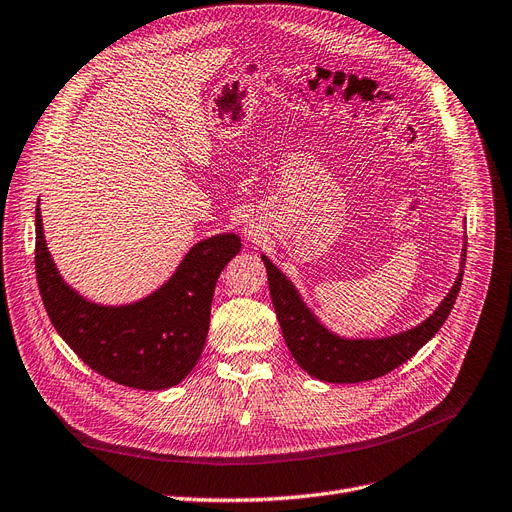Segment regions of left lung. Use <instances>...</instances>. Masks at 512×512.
<instances>
[{
    "label": "left lung",
    "mask_w": 512,
    "mask_h": 512,
    "mask_svg": "<svg viewBox=\"0 0 512 512\" xmlns=\"http://www.w3.org/2000/svg\"><path fill=\"white\" fill-rule=\"evenodd\" d=\"M260 258L267 267L271 300L285 344H288L296 363L317 380L355 384L393 372L395 367L414 357L441 330L460 292L466 248L462 250L460 271L452 290L439 302L433 315H428L410 330L380 338H346L332 332L302 300L296 285L267 256L260 254Z\"/></svg>",
    "instance_id": "8db88e82"
}]
</instances>
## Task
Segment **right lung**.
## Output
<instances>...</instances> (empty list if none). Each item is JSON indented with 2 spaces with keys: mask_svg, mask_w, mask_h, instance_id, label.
<instances>
[{
  "mask_svg": "<svg viewBox=\"0 0 512 512\" xmlns=\"http://www.w3.org/2000/svg\"><path fill=\"white\" fill-rule=\"evenodd\" d=\"M241 250L235 233L197 241L172 277L128 304H100L63 279L35 208V273L46 313L75 355L94 372L138 391H163L185 380L208 338L216 281Z\"/></svg>",
  "mask_w": 512,
  "mask_h": 512,
  "instance_id": "right-lung-1",
  "label": "right lung"
}]
</instances>
